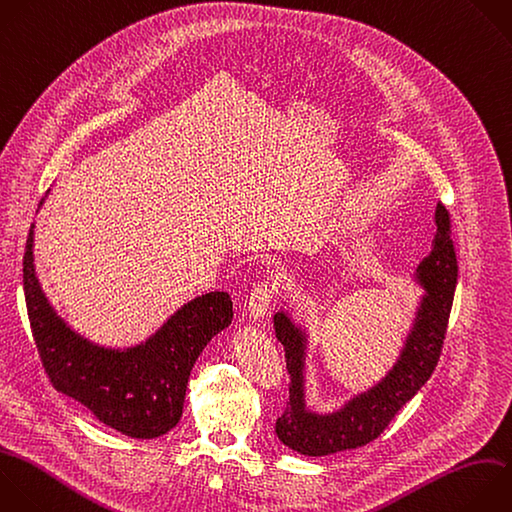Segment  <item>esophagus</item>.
Returning <instances> with one entry per match:
<instances>
[{"label":"esophagus","mask_w":512,"mask_h":512,"mask_svg":"<svg viewBox=\"0 0 512 512\" xmlns=\"http://www.w3.org/2000/svg\"><path fill=\"white\" fill-rule=\"evenodd\" d=\"M274 294H276L274 282H270V280L258 282L252 288L250 298H248V312H250V316L252 318H262L268 312V308H270V304L274 300Z\"/></svg>","instance_id":"1"}]
</instances>
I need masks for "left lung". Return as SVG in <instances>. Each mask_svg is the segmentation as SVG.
Listing matches in <instances>:
<instances>
[{
    "mask_svg": "<svg viewBox=\"0 0 512 512\" xmlns=\"http://www.w3.org/2000/svg\"><path fill=\"white\" fill-rule=\"evenodd\" d=\"M436 232L430 252L418 266V282L426 288L420 302L414 330L410 332L400 360L390 374L372 390L352 398L342 410L314 414L304 406L302 360L304 334L282 312L274 316L276 338L284 346L286 368L290 372V396L286 410L276 420L278 438L292 450L308 456H324L368 444L392 422L396 412L432 376L452 308L458 264L450 238V214L444 204L434 212Z\"/></svg>",
    "mask_w": 512,
    "mask_h": 512,
    "instance_id": "left-lung-1",
    "label": "left lung"
}]
</instances>
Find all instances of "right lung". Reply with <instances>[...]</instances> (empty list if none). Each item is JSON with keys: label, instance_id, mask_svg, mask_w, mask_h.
Returning a JSON list of instances; mask_svg holds the SVG:
<instances>
[{"label": "right lung", "instance_id": "add662e5", "mask_svg": "<svg viewBox=\"0 0 512 512\" xmlns=\"http://www.w3.org/2000/svg\"><path fill=\"white\" fill-rule=\"evenodd\" d=\"M34 226L24 254V292L32 334L52 386L82 402L106 426L132 438L172 430L184 408L190 370L234 316L228 292L182 306L146 344L102 348L70 330L48 304L34 270Z\"/></svg>", "mask_w": 512, "mask_h": 512}]
</instances>
